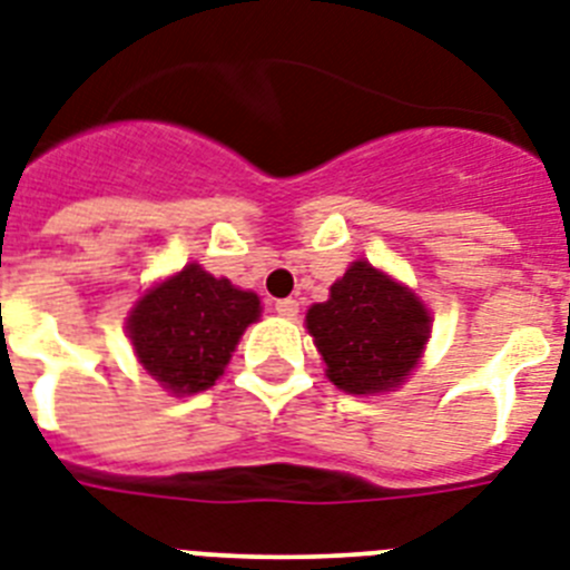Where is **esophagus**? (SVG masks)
<instances>
[{
	"label": "esophagus",
	"mask_w": 570,
	"mask_h": 570,
	"mask_svg": "<svg viewBox=\"0 0 570 570\" xmlns=\"http://www.w3.org/2000/svg\"><path fill=\"white\" fill-rule=\"evenodd\" d=\"M275 313L284 315V318H295V315H298V301L295 298L275 301Z\"/></svg>",
	"instance_id": "obj_1"
}]
</instances>
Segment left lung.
Instances as JSON below:
<instances>
[{
  "label": "left lung",
  "mask_w": 570,
  "mask_h": 570,
  "mask_svg": "<svg viewBox=\"0 0 570 570\" xmlns=\"http://www.w3.org/2000/svg\"><path fill=\"white\" fill-rule=\"evenodd\" d=\"M307 330L336 389L382 394L417 367L432 315L409 286L356 261L330 286V298L307 309Z\"/></svg>",
  "instance_id": "obj_1"
}]
</instances>
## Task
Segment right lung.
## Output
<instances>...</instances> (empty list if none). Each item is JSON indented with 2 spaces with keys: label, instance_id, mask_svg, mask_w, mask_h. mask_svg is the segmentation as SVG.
Returning <instances> with one entry per match:
<instances>
[{
  "label": "right lung",
  "instance_id": "obj_1",
  "mask_svg": "<svg viewBox=\"0 0 570 570\" xmlns=\"http://www.w3.org/2000/svg\"><path fill=\"white\" fill-rule=\"evenodd\" d=\"M261 298L188 263L147 289L127 318L138 362L170 394H199L223 376Z\"/></svg>",
  "mask_w": 570,
  "mask_h": 570
}]
</instances>
